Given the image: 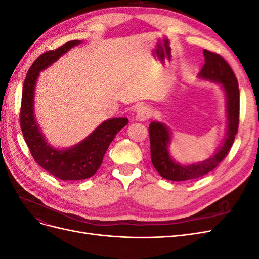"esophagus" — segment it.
I'll use <instances>...</instances> for the list:
<instances>
[{"mask_svg":"<svg viewBox=\"0 0 259 259\" xmlns=\"http://www.w3.org/2000/svg\"><path fill=\"white\" fill-rule=\"evenodd\" d=\"M151 116V110L147 106H139L136 110V119L139 121H146Z\"/></svg>","mask_w":259,"mask_h":259,"instance_id":"1","label":"esophagus"}]
</instances>
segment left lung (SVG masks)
Here are the masks:
<instances>
[{"label": "left lung", "instance_id": "8db88e82", "mask_svg": "<svg viewBox=\"0 0 259 259\" xmlns=\"http://www.w3.org/2000/svg\"><path fill=\"white\" fill-rule=\"evenodd\" d=\"M205 64L199 76L201 79L218 82L222 84L226 94L227 105V135L223 146L219 147L216 154L198 164L180 165L170 158L168 145L170 144V132L166 125L160 122H151L149 125L150 136L151 162L158 173L167 180L184 182L206 175L218 166L230 151L239 128L240 114V91L239 84L231 67L221 55L207 50L203 51Z\"/></svg>", "mask_w": 259, "mask_h": 259}]
</instances>
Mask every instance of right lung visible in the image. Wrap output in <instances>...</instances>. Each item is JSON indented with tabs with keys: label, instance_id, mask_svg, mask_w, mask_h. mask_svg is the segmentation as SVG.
Listing matches in <instances>:
<instances>
[{
	"label": "right lung",
	"instance_id": "1",
	"mask_svg": "<svg viewBox=\"0 0 259 259\" xmlns=\"http://www.w3.org/2000/svg\"><path fill=\"white\" fill-rule=\"evenodd\" d=\"M81 42L79 40L70 41L55 51L45 52L38 56L31 65L22 89L20 127L23 138L38 165L62 180H81L95 174L103 163L109 145L117 133L128 123L126 117H113L107 120L80 144L62 150L55 149L46 143L35 122L33 112L36 80L40 71L51 66L61 55Z\"/></svg>",
	"mask_w": 259,
	"mask_h": 259
}]
</instances>
